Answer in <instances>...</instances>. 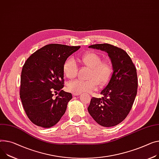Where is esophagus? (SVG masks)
Returning a JSON list of instances; mask_svg holds the SVG:
<instances>
[{"label":"esophagus","mask_w":159,"mask_h":159,"mask_svg":"<svg viewBox=\"0 0 159 159\" xmlns=\"http://www.w3.org/2000/svg\"><path fill=\"white\" fill-rule=\"evenodd\" d=\"M72 95H74V96H77V95H80V93H76V92H72Z\"/></svg>","instance_id":"obj_1"}]
</instances>
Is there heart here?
Returning <instances> with one entry per match:
<instances>
[{"label": "heart", "mask_w": 159, "mask_h": 159, "mask_svg": "<svg viewBox=\"0 0 159 159\" xmlns=\"http://www.w3.org/2000/svg\"><path fill=\"white\" fill-rule=\"evenodd\" d=\"M81 62L90 69L88 80H76L69 82L67 89L72 92L83 93L95 91L98 87L104 86L110 80L113 74V66L107 60H101V57L94 52H88L83 53L80 58ZM63 72L68 79H73L78 74V66L75 61L67 59L63 66Z\"/></svg>", "instance_id": "1"}]
</instances>
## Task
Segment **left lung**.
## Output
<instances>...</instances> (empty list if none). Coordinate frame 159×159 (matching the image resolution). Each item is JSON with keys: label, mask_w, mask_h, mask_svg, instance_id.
Wrapping results in <instances>:
<instances>
[{"label": "left lung", "mask_w": 159, "mask_h": 159, "mask_svg": "<svg viewBox=\"0 0 159 159\" xmlns=\"http://www.w3.org/2000/svg\"><path fill=\"white\" fill-rule=\"evenodd\" d=\"M89 48L108 53L113 72L101 92L103 97H92L88 111L98 124L113 127L127 117L135 100L138 90L136 68L129 55L120 48L106 43L93 44Z\"/></svg>", "instance_id": "left-lung-1"}]
</instances>
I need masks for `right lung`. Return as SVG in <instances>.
<instances>
[{
  "mask_svg": "<svg viewBox=\"0 0 159 159\" xmlns=\"http://www.w3.org/2000/svg\"><path fill=\"white\" fill-rule=\"evenodd\" d=\"M80 46L47 44L32 54L24 64L20 95L24 110L32 123L49 128L57 124L66 111L72 94L64 92L63 66ZM59 91L54 98V93Z\"/></svg>",
  "mask_w": 159,
  "mask_h": 159,
  "instance_id": "add662e5",
  "label": "right lung"
}]
</instances>
